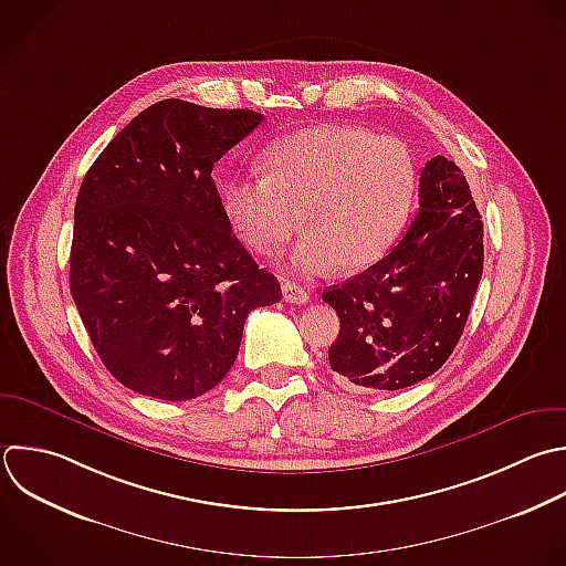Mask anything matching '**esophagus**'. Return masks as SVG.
<instances>
[{"label":"esophagus","instance_id":"esophagus-1","mask_svg":"<svg viewBox=\"0 0 566 566\" xmlns=\"http://www.w3.org/2000/svg\"><path fill=\"white\" fill-rule=\"evenodd\" d=\"M283 298L287 303H296V305H305L310 301V292L307 287L294 283V281H285L283 283Z\"/></svg>","mask_w":566,"mask_h":566}]
</instances>
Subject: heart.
Instances as JSON below:
<instances>
[{
    "label": "heart",
    "instance_id": "obj_1",
    "mask_svg": "<svg viewBox=\"0 0 566 566\" xmlns=\"http://www.w3.org/2000/svg\"><path fill=\"white\" fill-rule=\"evenodd\" d=\"M261 166L265 172L223 186L228 221L245 245L270 256L292 239L303 212L307 232L290 261L303 276L378 263L398 243L418 190L411 150L358 126L287 135L265 148Z\"/></svg>",
    "mask_w": 566,
    "mask_h": 566
}]
</instances>
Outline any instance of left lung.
<instances>
[{"label":"left lung","mask_w":566,"mask_h":566,"mask_svg":"<svg viewBox=\"0 0 566 566\" xmlns=\"http://www.w3.org/2000/svg\"><path fill=\"white\" fill-rule=\"evenodd\" d=\"M418 206L387 256L323 292L340 318L329 365L365 389L396 391L438 371L462 336L482 276V221L453 161H427Z\"/></svg>","instance_id":"left-lung-1"}]
</instances>
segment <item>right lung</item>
I'll return each mask as SVG.
<instances>
[{
  "mask_svg": "<svg viewBox=\"0 0 566 566\" xmlns=\"http://www.w3.org/2000/svg\"><path fill=\"white\" fill-rule=\"evenodd\" d=\"M263 115L164 99L97 157L75 203L71 294L128 389L190 400L237 360L252 310L281 301L232 232L214 164Z\"/></svg>",
  "mask_w": 566,
  "mask_h": 566,
  "instance_id": "right-lung-1",
  "label": "right lung"
}]
</instances>
